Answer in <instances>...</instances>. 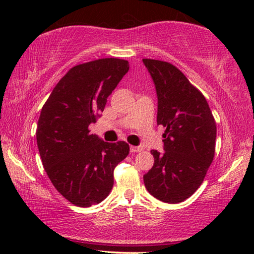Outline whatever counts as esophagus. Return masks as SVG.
I'll return each mask as SVG.
<instances>
[{"label":"esophagus","mask_w":254,"mask_h":254,"mask_svg":"<svg viewBox=\"0 0 254 254\" xmlns=\"http://www.w3.org/2000/svg\"><path fill=\"white\" fill-rule=\"evenodd\" d=\"M130 150H131V152H141L143 150V147L142 145H131L130 147Z\"/></svg>","instance_id":"34e87169"}]
</instances>
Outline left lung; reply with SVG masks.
Returning <instances> with one entry per match:
<instances>
[{
	"mask_svg": "<svg viewBox=\"0 0 254 254\" xmlns=\"http://www.w3.org/2000/svg\"><path fill=\"white\" fill-rule=\"evenodd\" d=\"M158 97L157 123L166 127L163 150H151L154 163L143 176L147 190L157 199L177 204L203 183L213 161L216 123L207 101L177 67L143 59Z\"/></svg>",
	"mask_w": 254,
	"mask_h": 254,
	"instance_id": "8db88e82",
	"label": "left lung"
}]
</instances>
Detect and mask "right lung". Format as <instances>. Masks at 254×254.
Instances as JSON below:
<instances>
[{"instance_id": "1", "label": "right lung", "mask_w": 254, "mask_h": 254, "mask_svg": "<svg viewBox=\"0 0 254 254\" xmlns=\"http://www.w3.org/2000/svg\"><path fill=\"white\" fill-rule=\"evenodd\" d=\"M128 68L127 60L118 58L72 67L41 110L36 135L42 165L55 188L79 207L109 196L114 168L130 152L124 141L105 142L88 130Z\"/></svg>"}]
</instances>
